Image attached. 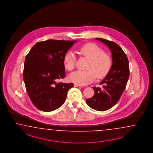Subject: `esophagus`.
I'll use <instances>...</instances> for the list:
<instances>
[{
    "label": "esophagus",
    "instance_id": "34e87169",
    "mask_svg": "<svg viewBox=\"0 0 153 153\" xmlns=\"http://www.w3.org/2000/svg\"><path fill=\"white\" fill-rule=\"evenodd\" d=\"M74 86L75 87H83V86H80V85H78L77 84H74Z\"/></svg>",
    "mask_w": 153,
    "mask_h": 153
}]
</instances>
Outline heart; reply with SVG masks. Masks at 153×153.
<instances>
[{"mask_svg":"<svg viewBox=\"0 0 153 153\" xmlns=\"http://www.w3.org/2000/svg\"><path fill=\"white\" fill-rule=\"evenodd\" d=\"M82 55L89 58L86 71H76L70 76V79L80 86H85L93 82L96 77L101 78L108 73L112 66L110 56L104 53L103 49L96 44L88 43L78 49ZM63 63L68 71H71L76 66V56L72 51H67L63 56Z\"/></svg>","mask_w":153,"mask_h":153,"instance_id":"obj_1","label":"heart"}]
</instances>
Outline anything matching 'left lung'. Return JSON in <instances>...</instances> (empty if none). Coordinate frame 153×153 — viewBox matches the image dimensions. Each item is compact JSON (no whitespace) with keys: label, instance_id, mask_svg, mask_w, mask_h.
Returning <instances> with one entry per match:
<instances>
[{"label":"left lung","instance_id":"1","mask_svg":"<svg viewBox=\"0 0 153 153\" xmlns=\"http://www.w3.org/2000/svg\"><path fill=\"white\" fill-rule=\"evenodd\" d=\"M95 39L102 42L110 49L112 65L106 77L100 83L103 87H93L94 94L87 99L86 103L94 110L105 111L118 102L126 88L129 76V62L126 54L114 42L102 38Z\"/></svg>","mask_w":153,"mask_h":153}]
</instances>
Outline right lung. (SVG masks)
<instances>
[{
	"label": "right lung",
	"mask_w": 153,
	"mask_h": 153,
	"mask_svg": "<svg viewBox=\"0 0 153 153\" xmlns=\"http://www.w3.org/2000/svg\"><path fill=\"white\" fill-rule=\"evenodd\" d=\"M75 41L48 40L38 42L26 55L23 79L34 105L44 112L60 107L74 83L57 81L65 78L63 56Z\"/></svg>",
	"instance_id": "obj_1"
}]
</instances>
